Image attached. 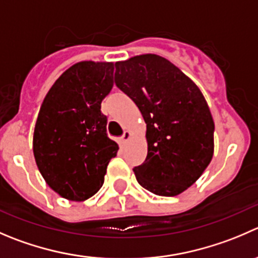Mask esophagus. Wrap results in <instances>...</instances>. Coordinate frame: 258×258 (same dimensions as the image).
I'll return each instance as SVG.
<instances>
[{"mask_svg":"<svg viewBox=\"0 0 258 258\" xmlns=\"http://www.w3.org/2000/svg\"><path fill=\"white\" fill-rule=\"evenodd\" d=\"M130 139H131V132H130V131H124L123 135H122V136H121L122 144H126V142L128 141Z\"/></svg>","mask_w":258,"mask_h":258,"instance_id":"obj_1","label":"esophagus"}]
</instances>
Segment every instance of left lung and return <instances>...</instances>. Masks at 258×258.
<instances>
[{"instance_id": "8db88e82", "label": "left lung", "mask_w": 258, "mask_h": 258, "mask_svg": "<svg viewBox=\"0 0 258 258\" xmlns=\"http://www.w3.org/2000/svg\"><path fill=\"white\" fill-rule=\"evenodd\" d=\"M114 83L146 122L147 156L134 169L142 187L174 197L201 177L214 151V122L197 84L155 54L114 64Z\"/></svg>"}]
</instances>
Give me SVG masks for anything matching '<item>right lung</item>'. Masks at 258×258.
Here are the masks:
<instances>
[{"label": "right lung", "mask_w": 258, "mask_h": 258, "mask_svg": "<svg viewBox=\"0 0 258 258\" xmlns=\"http://www.w3.org/2000/svg\"><path fill=\"white\" fill-rule=\"evenodd\" d=\"M113 62H77L56 79L40 107L35 161L46 184L68 201L93 197L118 151L101 112L113 87Z\"/></svg>", "instance_id": "add662e5"}]
</instances>
